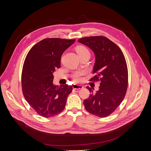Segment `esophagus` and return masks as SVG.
<instances>
[{"instance_id":"1","label":"esophagus","mask_w":151,"mask_h":151,"mask_svg":"<svg viewBox=\"0 0 151 151\" xmlns=\"http://www.w3.org/2000/svg\"><path fill=\"white\" fill-rule=\"evenodd\" d=\"M73 88L74 89H81L83 88V86H80V85H77V84H74L73 86Z\"/></svg>"}]
</instances>
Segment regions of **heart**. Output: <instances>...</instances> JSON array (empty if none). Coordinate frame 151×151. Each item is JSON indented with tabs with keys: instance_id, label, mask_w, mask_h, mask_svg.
<instances>
[{
	"instance_id": "heart-1",
	"label": "heart",
	"mask_w": 151,
	"mask_h": 151,
	"mask_svg": "<svg viewBox=\"0 0 151 151\" xmlns=\"http://www.w3.org/2000/svg\"><path fill=\"white\" fill-rule=\"evenodd\" d=\"M76 51L79 55H81L83 54H84L86 53H89L90 52L88 50V48L87 47H86L84 45H78L76 47ZM85 71H78L76 72L73 78L74 80L76 82H80L82 80V76L84 74Z\"/></svg>"
}]
</instances>
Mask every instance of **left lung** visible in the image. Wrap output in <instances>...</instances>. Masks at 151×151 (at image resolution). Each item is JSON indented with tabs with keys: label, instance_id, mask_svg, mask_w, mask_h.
Returning a JSON list of instances; mask_svg holds the SVG:
<instances>
[{
	"label": "left lung",
	"instance_id": "left-lung-1",
	"mask_svg": "<svg viewBox=\"0 0 151 151\" xmlns=\"http://www.w3.org/2000/svg\"><path fill=\"white\" fill-rule=\"evenodd\" d=\"M78 42L89 47L96 54L91 81H100L99 90L84 100L89 113L100 117L111 114L124 100L128 88V68L124 55L116 43L104 36L85 37Z\"/></svg>",
	"mask_w": 151,
	"mask_h": 151
}]
</instances>
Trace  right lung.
<instances>
[{"label": "right lung", "mask_w": 151, "mask_h": 151, "mask_svg": "<svg viewBox=\"0 0 151 151\" xmlns=\"http://www.w3.org/2000/svg\"><path fill=\"white\" fill-rule=\"evenodd\" d=\"M75 39L45 38L35 44L24 62L22 90L26 101L35 112L44 117L58 115L64 109L73 88L52 83L53 72L60 67L61 55Z\"/></svg>", "instance_id": "1"}]
</instances>
